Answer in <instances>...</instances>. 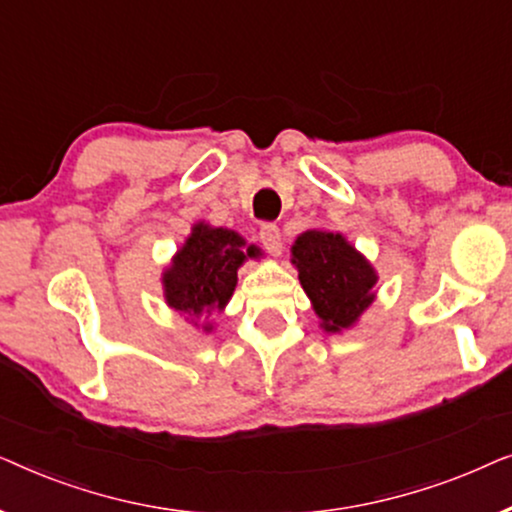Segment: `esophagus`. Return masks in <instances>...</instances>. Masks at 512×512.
<instances>
[{
  "label": "esophagus",
  "instance_id": "esophagus-1",
  "mask_svg": "<svg viewBox=\"0 0 512 512\" xmlns=\"http://www.w3.org/2000/svg\"><path fill=\"white\" fill-rule=\"evenodd\" d=\"M258 240H261L268 254L272 256L282 254V233H279L275 223H263L261 230H258Z\"/></svg>",
  "mask_w": 512,
  "mask_h": 512
}]
</instances>
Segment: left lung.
<instances>
[{"label":"left lung","mask_w":512,"mask_h":512,"mask_svg":"<svg viewBox=\"0 0 512 512\" xmlns=\"http://www.w3.org/2000/svg\"><path fill=\"white\" fill-rule=\"evenodd\" d=\"M291 263L326 333H342L356 326L373 305L380 277L373 263L342 233L326 228L305 230L293 242Z\"/></svg>","instance_id":"left-lung-1"}]
</instances>
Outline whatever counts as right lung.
<instances>
[{"instance_id": "add662e5", "label": "right lung", "mask_w": 512, "mask_h": 512, "mask_svg": "<svg viewBox=\"0 0 512 512\" xmlns=\"http://www.w3.org/2000/svg\"><path fill=\"white\" fill-rule=\"evenodd\" d=\"M258 256L261 249L247 244L235 230L209 226L205 221L193 223L191 235L160 277L165 303L195 328L212 333V321L205 319L200 324V319L226 310L237 286V270Z\"/></svg>"}]
</instances>
